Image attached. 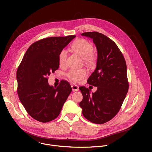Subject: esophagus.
<instances>
[{
	"mask_svg": "<svg viewBox=\"0 0 152 152\" xmlns=\"http://www.w3.org/2000/svg\"><path fill=\"white\" fill-rule=\"evenodd\" d=\"M72 88L73 91H77L79 90V87L78 86L76 85H72Z\"/></svg>",
	"mask_w": 152,
	"mask_h": 152,
	"instance_id": "1",
	"label": "esophagus"
}]
</instances>
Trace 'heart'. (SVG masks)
<instances>
[{"label":"heart","mask_w":152,"mask_h":152,"mask_svg":"<svg viewBox=\"0 0 152 152\" xmlns=\"http://www.w3.org/2000/svg\"><path fill=\"white\" fill-rule=\"evenodd\" d=\"M71 49L79 56L82 57L85 62L90 66L95 64L97 61L96 55L93 52V46L91 42L85 39L80 38L74 41L71 45ZM67 58V52L66 50H62L58 57L59 63L61 66H65ZM87 75V71L85 69H72L67 73V77L74 82H80Z\"/></svg>","instance_id":"1"}]
</instances>
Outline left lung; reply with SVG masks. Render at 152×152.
Returning a JSON list of instances; mask_svg holds the SVG:
<instances>
[{"label":"left lung","instance_id":"1","mask_svg":"<svg viewBox=\"0 0 152 152\" xmlns=\"http://www.w3.org/2000/svg\"><path fill=\"white\" fill-rule=\"evenodd\" d=\"M81 35L92 38L97 50L96 68L87 80L97 90L91 94L88 88L79 87L83 96L79 106L85 118L103 124L117 115L127 93L126 61L117 45L106 35L98 32Z\"/></svg>","mask_w":152,"mask_h":152}]
</instances>
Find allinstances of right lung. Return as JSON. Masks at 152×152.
Listing matches in <instances>:
<instances>
[{"instance_id":"obj_1","label":"right lung","mask_w":152,"mask_h":152,"mask_svg":"<svg viewBox=\"0 0 152 152\" xmlns=\"http://www.w3.org/2000/svg\"><path fill=\"white\" fill-rule=\"evenodd\" d=\"M75 37H52L34 42L17 69L19 99L28 114L38 121L55 119L72 91L70 83L64 80L56 88L50 86L48 76L58 69L60 52Z\"/></svg>"}]
</instances>
